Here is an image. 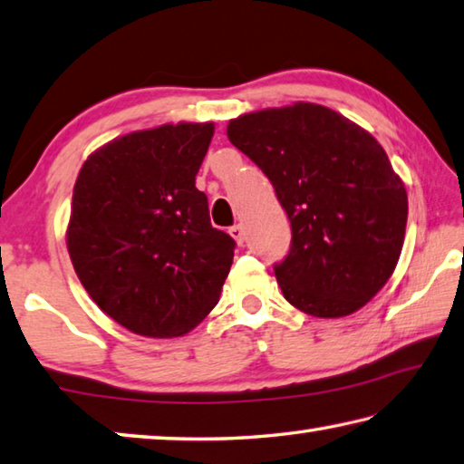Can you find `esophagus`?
Here are the masks:
<instances>
[{
	"instance_id": "34e87169",
	"label": "esophagus",
	"mask_w": 464,
	"mask_h": 464,
	"mask_svg": "<svg viewBox=\"0 0 464 464\" xmlns=\"http://www.w3.org/2000/svg\"><path fill=\"white\" fill-rule=\"evenodd\" d=\"M230 237L238 242V245H242V242H245V227H242L240 224H234L232 227H230Z\"/></svg>"
}]
</instances>
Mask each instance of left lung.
Here are the masks:
<instances>
[{
	"label": "left lung",
	"instance_id": "obj_1",
	"mask_svg": "<svg viewBox=\"0 0 464 464\" xmlns=\"http://www.w3.org/2000/svg\"><path fill=\"white\" fill-rule=\"evenodd\" d=\"M230 142L269 177L291 222L275 277L315 318L361 310L400 261L408 193L375 138L326 105L297 102L230 120Z\"/></svg>",
	"mask_w": 464,
	"mask_h": 464
}]
</instances>
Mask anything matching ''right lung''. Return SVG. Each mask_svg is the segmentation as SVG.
<instances>
[{
  "mask_svg": "<svg viewBox=\"0 0 464 464\" xmlns=\"http://www.w3.org/2000/svg\"><path fill=\"white\" fill-rule=\"evenodd\" d=\"M214 124H162L89 154L72 187L67 248L102 312L134 334L183 336L214 310L234 242L211 227L195 175Z\"/></svg>",
  "mask_w": 464,
  "mask_h": 464,
  "instance_id": "right-lung-1",
  "label": "right lung"
}]
</instances>
